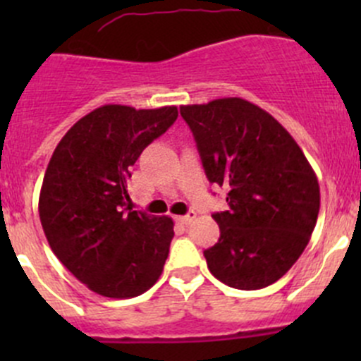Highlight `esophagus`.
<instances>
[{
  "instance_id": "esophagus-1",
  "label": "esophagus",
  "mask_w": 361,
  "mask_h": 361,
  "mask_svg": "<svg viewBox=\"0 0 361 361\" xmlns=\"http://www.w3.org/2000/svg\"><path fill=\"white\" fill-rule=\"evenodd\" d=\"M195 218V211H188L187 214H183V216H176V221H180V224L183 225H190L192 221H194Z\"/></svg>"
}]
</instances>
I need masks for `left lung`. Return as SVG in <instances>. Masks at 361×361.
<instances>
[{
  "instance_id": "obj_1",
  "label": "left lung",
  "mask_w": 361,
  "mask_h": 361,
  "mask_svg": "<svg viewBox=\"0 0 361 361\" xmlns=\"http://www.w3.org/2000/svg\"><path fill=\"white\" fill-rule=\"evenodd\" d=\"M211 183L227 187L214 213L220 239L204 251L211 274L238 290L272 285L298 260L319 213L311 164L272 115L241 97L180 106Z\"/></svg>"
}]
</instances>
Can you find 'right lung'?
<instances>
[{
  "mask_svg": "<svg viewBox=\"0 0 361 361\" xmlns=\"http://www.w3.org/2000/svg\"><path fill=\"white\" fill-rule=\"evenodd\" d=\"M176 118V106L104 104L64 134L47 167L38 202L47 241L78 281L103 297H137L162 274L174 224L133 211L127 181L141 152Z\"/></svg>",
  "mask_w": 361,
  "mask_h": 361,
  "instance_id": "1",
  "label": "right lung"
}]
</instances>
